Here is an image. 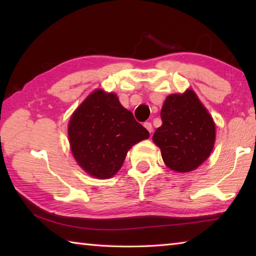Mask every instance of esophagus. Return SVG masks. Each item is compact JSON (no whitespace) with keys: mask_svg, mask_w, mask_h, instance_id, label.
Here are the masks:
<instances>
[{"mask_svg":"<svg viewBox=\"0 0 256 256\" xmlns=\"http://www.w3.org/2000/svg\"><path fill=\"white\" fill-rule=\"evenodd\" d=\"M144 128H146V130H148V131L151 133V132H152V130H154V128H152V124H151L150 122H146L144 124Z\"/></svg>","mask_w":256,"mask_h":256,"instance_id":"esophagus-1","label":"esophagus"}]
</instances>
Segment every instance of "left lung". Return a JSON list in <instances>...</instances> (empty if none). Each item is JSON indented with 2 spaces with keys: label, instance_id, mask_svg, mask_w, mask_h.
Returning <instances> with one entry per match:
<instances>
[{
  "label": "left lung",
  "instance_id": "8db88e82",
  "mask_svg": "<svg viewBox=\"0 0 256 256\" xmlns=\"http://www.w3.org/2000/svg\"><path fill=\"white\" fill-rule=\"evenodd\" d=\"M162 124L152 140L162 150L164 162L172 170L192 172L203 164L214 149L216 126L209 112L193 90L170 94L162 112Z\"/></svg>",
  "mask_w": 256,
  "mask_h": 256
}]
</instances>
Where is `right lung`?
<instances>
[{
	"instance_id": "1",
	"label": "right lung",
	"mask_w": 256,
	"mask_h": 256,
	"mask_svg": "<svg viewBox=\"0 0 256 256\" xmlns=\"http://www.w3.org/2000/svg\"><path fill=\"white\" fill-rule=\"evenodd\" d=\"M149 138L115 94L94 90L73 112L68 140L76 162L96 178H110L120 170L128 151Z\"/></svg>"
}]
</instances>
